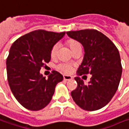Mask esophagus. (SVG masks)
Listing matches in <instances>:
<instances>
[{
    "label": "esophagus",
    "mask_w": 129,
    "mask_h": 129,
    "mask_svg": "<svg viewBox=\"0 0 129 129\" xmlns=\"http://www.w3.org/2000/svg\"><path fill=\"white\" fill-rule=\"evenodd\" d=\"M73 78H72V76H68V75H63V79H64L65 81H69V80H71Z\"/></svg>",
    "instance_id": "obj_1"
}]
</instances>
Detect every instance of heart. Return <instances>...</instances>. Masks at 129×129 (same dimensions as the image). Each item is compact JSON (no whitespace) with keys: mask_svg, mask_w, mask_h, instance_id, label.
Segmentation results:
<instances>
[{"mask_svg":"<svg viewBox=\"0 0 129 129\" xmlns=\"http://www.w3.org/2000/svg\"><path fill=\"white\" fill-rule=\"evenodd\" d=\"M66 43H67L68 46L70 48L71 50H72V52L74 50H75L77 48L81 47V44L75 40H67ZM58 48V44H55L52 47L51 50H50V57L52 58H55L56 57ZM57 69L65 74H70L73 70V65L70 64V63H60L57 66Z\"/></svg>","mask_w":129,"mask_h":129,"instance_id":"b5f03b06","label":"heart"}]
</instances>
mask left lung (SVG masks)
<instances>
[{
  "label": "left lung",
  "mask_w": 129,
  "mask_h": 129,
  "mask_svg": "<svg viewBox=\"0 0 129 129\" xmlns=\"http://www.w3.org/2000/svg\"><path fill=\"white\" fill-rule=\"evenodd\" d=\"M71 38L83 45L84 55L76 74H92L88 84L74 78L77 87L71 94L81 109L94 111L105 106L116 92L122 74L118 48L108 37L96 29L67 31Z\"/></svg>",
  "instance_id": "obj_1"
}]
</instances>
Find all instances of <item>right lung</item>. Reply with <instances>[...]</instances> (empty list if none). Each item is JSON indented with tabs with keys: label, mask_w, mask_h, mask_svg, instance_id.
Instances as JSON below:
<instances>
[{
	"label": "right lung",
	"mask_w": 129,
	"mask_h": 129,
	"mask_svg": "<svg viewBox=\"0 0 129 129\" xmlns=\"http://www.w3.org/2000/svg\"><path fill=\"white\" fill-rule=\"evenodd\" d=\"M66 32L35 30L12 44L6 60L7 78L15 98L24 108L37 111L51 101L55 88L63 77L53 71L45 79L40 73L50 60V50Z\"/></svg>",
	"instance_id": "obj_1"
}]
</instances>
